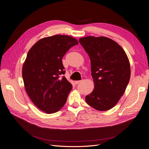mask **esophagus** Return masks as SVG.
<instances>
[{"instance_id":"esophagus-1","label":"esophagus","mask_w":149,"mask_h":149,"mask_svg":"<svg viewBox=\"0 0 149 149\" xmlns=\"http://www.w3.org/2000/svg\"><path fill=\"white\" fill-rule=\"evenodd\" d=\"M82 81H83V80H81V81H75V84H79V83L82 82Z\"/></svg>"}]
</instances>
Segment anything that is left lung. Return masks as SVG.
<instances>
[{
  "label": "left lung",
  "mask_w": 149,
  "mask_h": 149,
  "mask_svg": "<svg viewBox=\"0 0 149 149\" xmlns=\"http://www.w3.org/2000/svg\"><path fill=\"white\" fill-rule=\"evenodd\" d=\"M88 54L94 82L92 92L86 97L87 103L98 111L112 108L123 95L131 70L125 52L117 43L105 37H86L79 40Z\"/></svg>",
  "instance_id": "1"
}]
</instances>
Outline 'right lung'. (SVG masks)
<instances>
[{
	"label": "right lung",
	"mask_w": 149,
	"mask_h": 149,
	"mask_svg": "<svg viewBox=\"0 0 149 149\" xmlns=\"http://www.w3.org/2000/svg\"><path fill=\"white\" fill-rule=\"evenodd\" d=\"M78 41L68 35H56L40 40L29 51L22 66V79L29 97L47 114L60 110L72 85L65 76L62 59Z\"/></svg>",
	"instance_id": "right-lung-1"
}]
</instances>
